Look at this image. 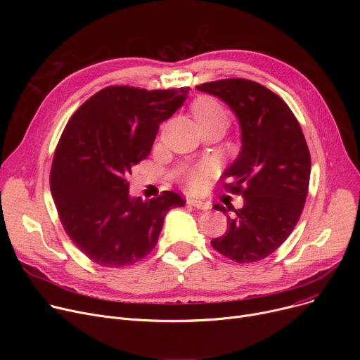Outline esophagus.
<instances>
[{"instance_id":"34e87169","label":"esophagus","mask_w":360,"mask_h":360,"mask_svg":"<svg viewBox=\"0 0 360 360\" xmlns=\"http://www.w3.org/2000/svg\"><path fill=\"white\" fill-rule=\"evenodd\" d=\"M188 204H191L193 207L198 210H209L210 209V202L204 201V200H198V198H190L188 200Z\"/></svg>"}]
</instances>
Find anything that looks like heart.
I'll return each mask as SVG.
<instances>
[{
  "label": "heart",
  "instance_id": "obj_1",
  "mask_svg": "<svg viewBox=\"0 0 360 360\" xmlns=\"http://www.w3.org/2000/svg\"><path fill=\"white\" fill-rule=\"evenodd\" d=\"M193 115L200 127V129L205 128V127H212V125H224L228 124V113L223 109V106L212 99V98H198L193 106ZM205 172L202 169H197L190 172L186 178V185L190 190L193 191H198L201 188L205 186Z\"/></svg>",
  "mask_w": 360,
  "mask_h": 360
}]
</instances>
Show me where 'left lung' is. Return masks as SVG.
I'll use <instances>...</instances> for the list:
<instances>
[{"label": "left lung", "mask_w": 360, "mask_h": 360, "mask_svg": "<svg viewBox=\"0 0 360 360\" xmlns=\"http://www.w3.org/2000/svg\"><path fill=\"white\" fill-rule=\"evenodd\" d=\"M197 89L231 108L242 143L221 178L229 181L224 188L242 194L243 205H214L228 217L229 228L212 245L236 262L259 261L288 239L304 210L311 176L304 132L286 102L255 82L224 79Z\"/></svg>", "instance_id": "left-lung-1"}]
</instances>
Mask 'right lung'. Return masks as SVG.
I'll use <instances>...</instances> for the list:
<instances>
[{
	"mask_svg": "<svg viewBox=\"0 0 360 360\" xmlns=\"http://www.w3.org/2000/svg\"><path fill=\"white\" fill-rule=\"evenodd\" d=\"M190 87L110 86L68 121L51 167V193L64 231L102 267L131 266L156 247L166 213L184 198L129 195L131 169L144 160L159 125L184 105Z\"/></svg>",
	"mask_w": 360,
	"mask_h": 360,
	"instance_id": "right-lung-1",
	"label": "right lung"
}]
</instances>
